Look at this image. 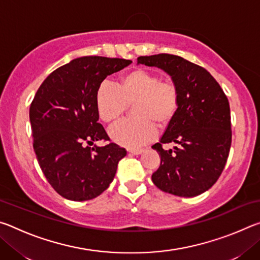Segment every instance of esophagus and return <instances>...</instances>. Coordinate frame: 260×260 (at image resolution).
Wrapping results in <instances>:
<instances>
[{
    "label": "esophagus",
    "mask_w": 260,
    "mask_h": 260,
    "mask_svg": "<svg viewBox=\"0 0 260 260\" xmlns=\"http://www.w3.org/2000/svg\"><path fill=\"white\" fill-rule=\"evenodd\" d=\"M144 151V149L142 148H131L128 149V152H131L132 155H140V153H142Z\"/></svg>",
    "instance_id": "1"
}]
</instances>
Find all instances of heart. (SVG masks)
<instances>
[{
    "label": "heart",
    "mask_w": 260,
    "mask_h": 260,
    "mask_svg": "<svg viewBox=\"0 0 260 260\" xmlns=\"http://www.w3.org/2000/svg\"><path fill=\"white\" fill-rule=\"evenodd\" d=\"M96 110L101 119L114 124L132 107L133 118L110 129V138L125 147L147 143L156 134L173 124L180 108L179 87L173 80L160 79L147 69H133L121 74L117 86L103 82L96 90Z\"/></svg>",
    "instance_id": "b5f03b06"
}]
</instances>
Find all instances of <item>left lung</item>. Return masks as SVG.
Masks as SVG:
<instances>
[{
  "label": "left lung",
  "instance_id": "8db88e82",
  "mask_svg": "<svg viewBox=\"0 0 260 260\" xmlns=\"http://www.w3.org/2000/svg\"><path fill=\"white\" fill-rule=\"evenodd\" d=\"M138 64L169 73L180 91L178 116L152 149L160 165L152 182L180 197L201 195L217 182L226 165L232 144L231 109L215 79L200 67L170 54L140 56ZM175 143L173 151L162 144Z\"/></svg>",
  "mask_w": 260,
  "mask_h": 260
}]
</instances>
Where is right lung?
Listing matches in <instances>:
<instances>
[{"label":"right lung","mask_w":260,"mask_h":260,"mask_svg":"<svg viewBox=\"0 0 260 260\" xmlns=\"http://www.w3.org/2000/svg\"><path fill=\"white\" fill-rule=\"evenodd\" d=\"M132 60L102 56L79 57L56 69L30 103L33 148L43 174L64 199L81 202L101 195L117 172L126 150L110 141L98 122L96 90L105 78Z\"/></svg>","instance_id":"1"}]
</instances>
